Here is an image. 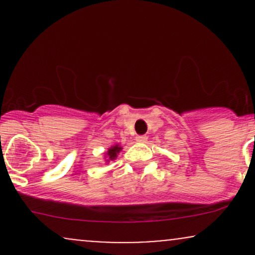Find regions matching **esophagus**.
I'll list each match as a JSON object with an SVG mask.
<instances>
[{
    "mask_svg": "<svg viewBox=\"0 0 255 255\" xmlns=\"http://www.w3.org/2000/svg\"><path fill=\"white\" fill-rule=\"evenodd\" d=\"M135 140L137 142H146V141H147V136H146V135H137L135 137Z\"/></svg>",
    "mask_w": 255,
    "mask_h": 255,
    "instance_id": "34e87169",
    "label": "esophagus"
}]
</instances>
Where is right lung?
<instances>
[{
    "label": "right lung",
    "instance_id": "obj_1",
    "mask_svg": "<svg viewBox=\"0 0 255 255\" xmlns=\"http://www.w3.org/2000/svg\"><path fill=\"white\" fill-rule=\"evenodd\" d=\"M121 151H122V146H120V144H116V145L111 146V147L108 148V151L105 152V154H104L105 163H109L110 160L116 159V158H118V154Z\"/></svg>",
    "mask_w": 255,
    "mask_h": 255
}]
</instances>
